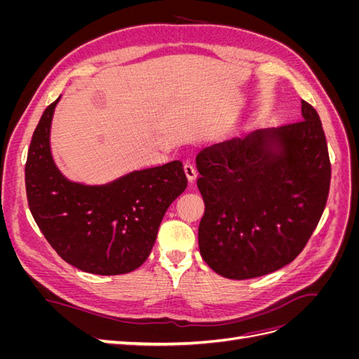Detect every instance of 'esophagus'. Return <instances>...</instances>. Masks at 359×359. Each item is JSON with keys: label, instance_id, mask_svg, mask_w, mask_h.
<instances>
[{"label": "esophagus", "instance_id": "esophagus-1", "mask_svg": "<svg viewBox=\"0 0 359 359\" xmlns=\"http://www.w3.org/2000/svg\"><path fill=\"white\" fill-rule=\"evenodd\" d=\"M184 170H186V175L190 181V184L194 182V180H196L198 177V169H196V165L191 160H187L186 163H184Z\"/></svg>", "mask_w": 359, "mask_h": 359}]
</instances>
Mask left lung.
Instances as JSON below:
<instances>
[{
    "mask_svg": "<svg viewBox=\"0 0 359 359\" xmlns=\"http://www.w3.org/2000/svg\"><path fill=\"white\" fill-rule=\"evenodd\" d=\"M202 149L198 187L205 202L199 250L232 280L283 268L309 243L327 205L331 161L319 114Z\"/></svg>",
    "mask_w": 359,
    "mask_h": 359,
    "instance_id": "left-lung-1",
    "label": "left lung"
}]
</instances>
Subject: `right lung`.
<instances>
[{
	"mask_svg": "<svg viewBox=\"0 0 359 359\" xmlns=\"http://www.w3.org/2000/svg\"><path fill=\"white\" fill-rule=\"evenodd\" d=\"M43 112L25 165L29 211L52 248L85 273L126 274L142 265L169 205L187 187L180 160L130 172L103 186L64 178L50 156L53 109Z\"/></svg>",
	"mask_w": 359,
	"mask_h": 359,
	"instance_id": "obj_1",
	"label": "right lung"
}]
</instances>
